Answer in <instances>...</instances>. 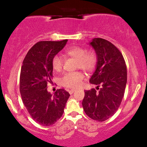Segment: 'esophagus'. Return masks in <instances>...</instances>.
<instances>
[{"label": "esophagus", "instance_id": "obj_1", "mask_svg": "<svg viewBox=\"0 0 147 147\" xmlns=\"http://www.w3.org/2000/svg\"><path fill=\"white\" fill-rule=\"evenodd\" d=\"M75 91V89H71L69 91V93H70V94H72V93H73Z\"/></svg>", "mask_w": 147, "mask_h": 147}]
</instances>
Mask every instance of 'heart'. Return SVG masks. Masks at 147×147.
Instances as JSON below:
<instances>
[{
  "mask_svg": "<svg viewBox=\"0 0 147 147\" xmlns=\"http://www.w3.org/2000/svg\"><path fill=\"white\" fill-rule=\"evenodd\" d=\"M66 54L77 60V67L82 70L91 72L94 70L98 62V56L93 51H88L80 46H75L66 51ZM53 70L56 72H60L63 67L62 58L59 55L53 57L51 61ZM84 79V75L81 72H68L61 79V84L67 88H75L80 86Z\"/></svg>",
  "mask_w": 147,
  "mask_h": 147,
  "instance_id": "heart-1",
  "label": "heart"
}]
</instances>
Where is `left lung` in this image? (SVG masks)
Wrapping results in <instances>:
<instances>
[{"instance_id":"obj_1","label":"left lung","mask_w":147,"mask_h":147,"mask_svg":"<svg viewBox=\"0 0 147 147\" xmlns=\"http://www.w3.org/2000/svg\"><path fill=\"white\" fill-rule=\"evenodd\" d=\"M90 45L97 54L98 62L89 82L97 87L96 90L84 91L82 106L90 118L104 121L115 114L123 99L127 83L126 65L121 51L110 42L94 38Z\"/></svg>"}]
</instances>
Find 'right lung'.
Instances as JSON below:
<instances>
[{
    "label": "right lung",
    "mask_w": 147,
    "mask_h": 147,
    "mask_svg": "<svg viewBox=\"0 0 147 147\" xmlns=\"http://www.w3.org/2000/svg\"><path fill=\"white\" fill-rule=\"evenodd\" d=\"M67 42H38L28 51L22 63L19 80L22 101L32 119L43 126L53 125L62 117L70 97L63 88L56 90L54 96L47 89L53 77V57Z\"/></svg>",
    "instance_id": "add662e5"
}]
</instances>
